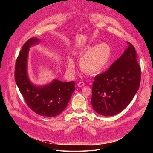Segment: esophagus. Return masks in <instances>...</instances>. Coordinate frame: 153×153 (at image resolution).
Segmentation results:
<instances>
[{"label":"esophagus","instance_id":"esophagus-1","mask_svg":"<svg viewBox=\"0 0 153 153\" xmlns=\"http://www.w3.org/2000/svg\"><path fill=\"white\" fill-rule=\"evenodd\" d=\"M85 85V83L83 82H79V83H77V85H78V86H79V87L83 86Z\"/></svg>","mask_w":153,"mask_h":153}]
</instances>
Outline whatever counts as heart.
<instances>
[{
	"label": "heart",
	"instance_id": "heart-1",
	"mask_svg": "<svg viewBox=\"0 0 153 153\" xmlns=\"http://www.w3.org/2000/svg\"><path fill=\"white\" fill-rule=\"evenodd\" d=\"M80 67L87 74H96L103 71L109 64L111 57V49L106 43H100L84 50L81 53ZM75 65L72 60L68 63V70L74 71Z\"/></svg>",
	"mask_w": 153,
	"mask_h": 153
}]
</instances>
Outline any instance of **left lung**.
I'll return each instance as SVG.
<instances>
[{"mask_svg":"<svg viewBox=\"0 0 153 153\" xmlns=\"http://www.w3.org/2000/svg\"><path fill=\"white\" fill-rule=\"evenodd\" d=\"M109 69L95 77L91 103L94 110L105 116L122 112L131 102L139 88L140 68L132 44Z\"/></svg>","mask_w":153,"mask_h":153,"instance_id":"8db88e82","label":"left lung"}]
</instances>
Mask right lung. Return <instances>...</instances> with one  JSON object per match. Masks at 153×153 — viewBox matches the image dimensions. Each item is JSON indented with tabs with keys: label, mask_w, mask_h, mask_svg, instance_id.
<instances>
[{
	"label": "right lung",
	"mask_w": 153,
	"mask_h": 153,
	"mask_svg": "<svg viewBox=\"0 0 153 153\" xmlns=\"http://www.w3.org/2000/svg\"><path fill=\"white\" fill-rule=\"evenodd\" d=\"M39 42V39L33 37L24 45L16 62L15 80L30 108L39 115L53 117L67 107L74 91L75 83L54 79L49 84L39 86L30 82L27 71L29 48Z\"/></svg>",
	"instance_id": "obj_1"
}]
</instances>
